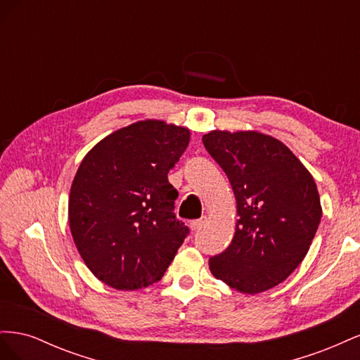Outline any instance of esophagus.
<instances>
[{
	"label": "esophagus",
	"instance_id": "1",
	"mask_svg": "<svg viewBox=\"0 0 360 360\" xmlns=\"http://www.w3.org/2000/svg\"><path fill=\"white\" fill-rule=\"evenodd\" d=\"M204 222H205V217H200V219H195V221H192L191 222V230L192 231H197V230H200V228L204 225Z\"/></svg>",
	"mask_w": 360,
	"mask_h": 360
}]
</instances>
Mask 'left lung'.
<instances>
[{"instance_id": "8db88e82", "label": "left lung", "mask_w": 360, "mask_h": 360, "mask_svg": "<svg viewBox=\"0 0 360 360\" xmlns=\"http://www.w3.org/2000/svg\"><path fill=\"white\" fill-rule=\"evenodd\" d=\"M202 143L231 183L238 216L231 243L209 259L213 276L248 294L278 285L302 263L319 230L317 184L269 135L213 130Z\"/></svg>"}]
</instances>
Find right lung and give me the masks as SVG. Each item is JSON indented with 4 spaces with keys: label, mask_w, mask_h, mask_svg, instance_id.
<instances>
[{
    "label": "right lung",
    "mask_w": 360,
    "mask_h": 360,
    "mask_svg": "<svg viewBox=\"0 0 360 360\" xmlns=\"http://www.w3.org/2000/svg\"><path fill=\"white\" fill-rule=\"evenodd\" d=\"M189 130L159 120L117 130L94 146L73 179L69 224L93 275L117 290L159 281L189 228L174 213L179 192L168 172Z\"/></svg>",
    "instance_id": "add662e5"
}]
</instances>
